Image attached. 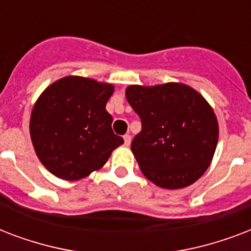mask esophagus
Returning <instances> with one entry per match:
<instances>
[{
	"instance_id": "obj_1",
	"label": "esophagus",
	"mask_w": 251,
	"mask_h": 251,
	"mask_svg": "<svg viewBox=\"0 0 251 251\" xmlns=\"http://www.w3.org/2000/svg\"><path fill=\"white\" fill-rule=\"evenodd\" d=\"M124 141H125V146H130V143H131V135L130 134H125L124 135Z\"/></svg>"
}]
</instances>
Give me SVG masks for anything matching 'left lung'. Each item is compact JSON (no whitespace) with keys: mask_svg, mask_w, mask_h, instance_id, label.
<instances>
[{"mask_svg":"<svg viewBox=\"0 0 251 251\" xmlns=\"http://www.w3.org/2000/svg\"><path fill=\"white\" fill-rule=\"evenodd\" d=\"M126 99L142 121L131 151L142 173L164 189H182L207 171L219 139L218 118L183 83L129 86Z\"/></svg>","mask_w":251,"mask_h":251,"instance_id":"obj_1","label":"left lung"}]
</instances>
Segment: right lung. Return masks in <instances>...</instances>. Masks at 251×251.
<instances>
[{
    "mask_svg": "<svg viewBox=\"0 0 251 251\" xmlns=\"http://www.w3.org/2000/svg\"><path fill=\"white\" fill-rule=\"evenodd\" d=\"M113 84L69 75L39 96L29 120V134L39 160L66 181L99 171L124 139L112 130L105 105Z\"/></svg>",
    "mask_w": 251,
    "mask_h": 251,
    "instance_id": "obj_1",
    "label": "right lung"
}]
</instances>
